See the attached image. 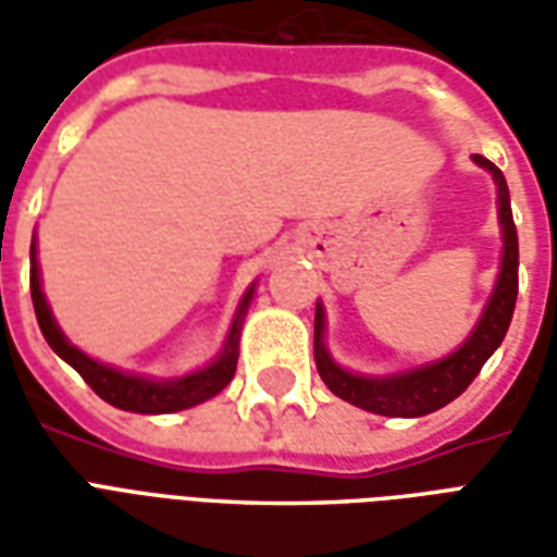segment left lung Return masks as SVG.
Returning <instances> with one entry per match:
<instances>
[{
  "mask_svg": "<svg viewBox=\"0 0 557 557\" xmlns=\"http://www.w3.org/2000/svg\"><path fill=\"white\" fill-rule=\"evenodd\" d=\"M483 170L492 172L498 184V218L504 230V256L502 274L495 283L490 304L483 310V319L474 327V334L466 339L462 349L447 355L444 361L420 367L411 373L391 375V379H363V375L346 373L343 367L331 361V355L322 346V331H325V313L322 307L315 310V370L339 399H346L358 409L373 411V414H387V418H420L438 411L447 403H454L466 391L480 367L490 361V355L502 346L504 334L510 327L516 307V292H519V238H516L513 211H510V194L504 182L502 170L492 160L474 154Z\"/></svg>",
  "mask_w": 557,
  "mask_h": 557,
  "instance_id": "left-lung-1",
  "label": "left lung"
}]
</instances>
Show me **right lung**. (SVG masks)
<instances>
[{
	"mask_svg": "<svg viewBox=\"0 0 557 557\" xmlns=\"http://www.w3.org/2000/svg\"><path fill=\"white\" fill-rule=\"evenodd\" d=\"M29 286H32V304H35V315H38V325H41L44 339L50 343V349L65 358L79 375L83 382L107 399L110 406L122 411H139V414H166V411H182L190 406L206 403L214 394H220L223 387L230 385L232 375H235V363H238V331H242V315L247 310V304L253 298V289L244 295L238 315L232 322L230 339H226V349L220 355L218 361L199 370V373L184 375L175 382H151V379H139V375H125L113 370V367H103V363L91 361L89 355H83L77 346H71L65 334L59 331V325L50 315V307L44 301L41 292V277H38V262H35V247H32V271H29Z\"/></svg>",
	"mask_w": 557,
	"mask_h": 557,
	"instance_id": "add662e5",
	"label": "right lung"
}]
</instances>
